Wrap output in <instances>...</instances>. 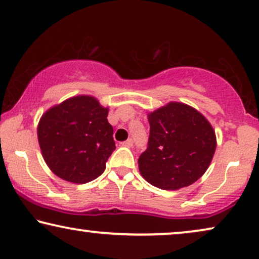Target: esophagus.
<instances>
[{
  "label": "esophagus",
  "instance_id": "1",
  "mask_svg": "<svg viewBox=\"0 0 259 259\" xmlns=\"http://www.w3.org/2000/svg\"><path fill=\"white\" fill-rule=\"evenodd\" d=\"M122 145H125V147H133L134 145V141H133V138H128V140L126 141H124V142H122L121 143Z\"/></svg>",
  "mask_w": 259,
  "mask_h": 259
}]
</instances>
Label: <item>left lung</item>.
<instances>
[{
    "label": "left lung",
    "instance_id": "8db88e82",
    "mask_svg": "<svg viewBox=\"0 0 259 259\" xmlns=\"http://www.w3.org/2000/svg\"><path fill=\"white\" fill-rule=\"evenodd\" d=\"M147 150L138 158L141 175L154 187L178 190L203 176L216 150L206 118L187 104L171 102L148 115Z\"/></svg>",
    "mask_w": 259,
    "mask_h": 259
}]
</instances>
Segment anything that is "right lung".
Listing matches in <instances>:
<instances>
[{"mask_svg":"<svg viewBox=\"0 0 259 259\" xmlns=\"http://www.w3.org/2000/svg\"><path fill=\"white\" fill-rule=\"evenodd\" d=\"M108 108L92 96H76L39 119L38 143L50 170L62 180L84 184L103 174L116 149Z\"/></svg>","mask_w":259,"mask_h":259,"instance_id":"add662e5","label":"right lung"}]
</instances>
